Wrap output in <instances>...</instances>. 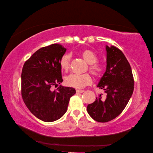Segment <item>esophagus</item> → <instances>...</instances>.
I'll list each match as a JSON object with an SVG mask.
<instances>
[{
  "instance_id": "obj_1",
  "label": "esophagus",
  "mask_w": 153,
  "mask_h": 153,
  "mask_svg": "<svg viewBox=\"0 0 153 153\" xmlns=\"http://www.w3.org/2000/svg\"><path fill=\"white\" fill-rule=\"evenodd\" d=\"M76 93H80V94H82V93H83V92H84L85 91H84V90L76 89Z\"/></svg>"
}]
</instances>
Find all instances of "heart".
<instances>
[{"mask_svg": "<svg viewBox=\"0 0 153 153\" xmlns=\"http://www.w3.org/2000/svg\"><path fill=\"white\" fill-rule=\"evenodd\" d=\"M81 56L85 61L90 64L89 69L95 76H98L102 74L103 67L102 65L97 64V55L93 51L89 49L83 50L81 52ZM71 55L64 54L61 57L59 61V66L62 71L67 72L70 68L71 64ZM91 77L88 73L82 74H71L68 75L64 79V83L68 87H74V88H82L85 86L91 83Z\"/></svg>", "mask_w": 153, "mask_h": 153, "instance_id": "b5f03b06", "label": "heart"}]
</instances>
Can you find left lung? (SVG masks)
Returning a JSON list of instances; mask_svg holds the SVG:
<instances>
[{"label": "left lung", "instance_id": "8db88e82", "mask_svg": "<svg viewBox=\"0 0 153 153\" xmlns=\"http://www.w3.org/2000/svg\"><path fill=\"white\" fill-rule=\"evenodd\" d=\"M106 69L97 87L104 90L94 103L88 104L87 112L95 121L106 123L121 113L131 98L134 81L130 64L121 50L106 46Z\"/></svg>", "mask_w": 153, "mask_h": 153}]
</instances>
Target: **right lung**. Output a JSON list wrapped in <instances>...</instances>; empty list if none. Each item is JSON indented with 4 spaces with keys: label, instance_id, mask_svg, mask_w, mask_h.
Masks as SVG:
<instances>
[{
    "label": "right lung",
    "instance_id": "right-lung-1",
    "mask_svg": "<svg viewBox=\"0 0 153 153\" xmlns=\"http://www.w3.org/2000/svg\"><path fill=\"white\" fill-rule=\"evenodd\" d=\"M66 49L60 44L42 47L25 62L22 72V96L35 117L45 122H53L66 113L70 98L76 94L72 87L59 85L63 81L61 57Z\"/></svg>",
    "mask_w": 153,
    "mask_h": 153
}]
</instances>
